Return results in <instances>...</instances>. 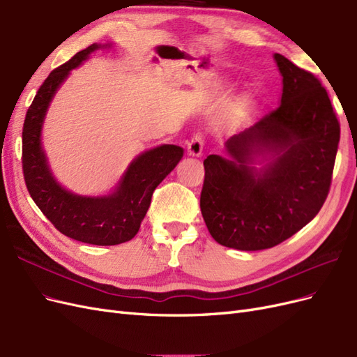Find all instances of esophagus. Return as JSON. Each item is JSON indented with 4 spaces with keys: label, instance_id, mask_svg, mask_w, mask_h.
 Here are the masks:
<instances>
[{
    "label": "esophagus",
    "instance_id": "34e87169",
    "mask_svg": "<svg viewBox=\"0 0 357 357\" xmlns=\"http://www.w3.org/2000/svg\"><path fill=\"white\" fill-rule=\"evenodd\" d=\"M204 143H205V138L202 132H195L192 135V138L188 142V152L189 155L193 156H199L204 150Z\"/></svg>",
    "mask_w": 357,
    "mask_h": 357
}]
</instances>
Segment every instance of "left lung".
Listing matches in <instances>:
<instances>
[{"instance_id":"1","label":"left lung","mask_w":357,"mask_h":357,"mask_svg":"<svg viewBox=\"0 0 357 357\" xmlns=\"http://www.w3.org/2000/svg\"><path fill=\"white\" fill-rule=\"evenodd\" d=\"M282 102L226 147L234 159L204 160L201 213L219 244L236 250L271 248L316 218L325 204L340 143V122L314 74L280 53ZM268 149L276 158L261 173L245 162Z\"/></svg>"}]
</instances>
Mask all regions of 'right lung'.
<instances>
[{
    "mask_svg": "<svg viewBox=\"0 0 357 357\" xmlns=\"http://www.w3.org/2000/svg\"><path fill=\"white\" fill-rule=\"evenodd\" d=\"M98 45H91L43 82L29 105L22 129V169L31 198L55 228L75 241L116 245L132 240L150 207L159 183L176 168L183 149L164 144L139 155L110 197L84 198L62 189L53 180L40 144L41 123L50 100L70 70L79 67Z\"/></svg>",
    "mask_w": 357,
    "mask_h": 357,
    "instance_id": "right-lung-1",
    "label": "right lung"
}]
</instances>
